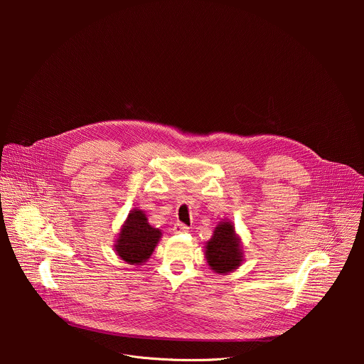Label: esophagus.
Listing matches in <instances>:
<instances>
[{
	"instance_id": "1",
	"label": "esophagus",
	"mask_w": 364,
	"mask_h": 364,
	"mask_svg": "<svg viewBox=\"0 0 364 364\" xmlns=\"http://www.w3.org/2000/svg\"><path fill=\"white\" fill-rule=\"evenodd\" d=\"M173 232L177 233V235H178V233H186V232H188V226H186L184 223H180V222H178V223L174 225Z\"/></svg>"
}]
</instances>
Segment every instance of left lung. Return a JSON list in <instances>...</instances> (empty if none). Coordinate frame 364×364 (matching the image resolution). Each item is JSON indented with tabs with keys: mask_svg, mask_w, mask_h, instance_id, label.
Here are the masks:
<instances>
[{
	"mask_svg": "<svg viewBox=\"0 0 364 364\" xmlns=\"http://www.w3.org/2000/svg\"><path fill=\"white\" fill-rule=\"evenodd\" d=\"M204 255L207 264L216 274L226 275L240 267L243 252L232 222H220L216 226L212 239L205 243Z\"/></svg>",
	"mask_w": 364,
	"mask_h": 364,
	"instance_id": "1",
	"label": "left lung"
}]
</instances>
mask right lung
<instances>
[{
  "label": "right lung",
  "instance_id": "1",
  "mask_svg": "<svg viewBox=\"0 0 364 364\" xmlns=\"http://www.w3.org/2000/svg\"><path fill=\"white\" fill-rule=\"evenodd\" d=\"M161 239V230L148 223L146 215L134 209L129 212L115 240V252L129 265H141L152 255Z\"/></svg>",
  "mask_w": 364,
  "mask_h": 364
}]
</instances>
